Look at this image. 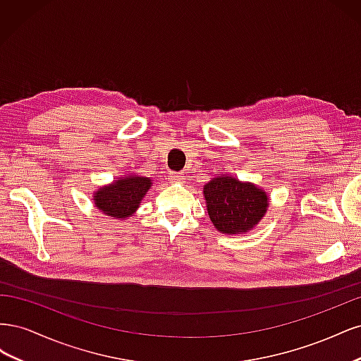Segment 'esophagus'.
I'll return each mask as SVG.
<instances>
[{"label": "esophagus", "instance_id": "esophagus-1", "mask_svg": "<svg viewBox=\"0 0 361 361\" xmlns=\"http://www.w3.org/2000/svg\"><path fill=\"white\" fill-rule=\"evenodd\" d=\"M169 178H170L173 182H180V180H185V174H183V173H176V171H171Z\"/></svg>", "mask_w": 361, "mask_h": 361}]
</instances>
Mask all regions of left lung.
<instances>
[{
  "label": "left lung",
  "instance_id": "8db88e82",
  "mask_svg": "<svg viewBox=\"0 0 361 361\" xmlns=\"http://www.w3.org/2000/svg\"><path fill=\"white\" fill-rule=\"evenodd\" d=\"M207 214L221 233H245L251 231L268 209V195L251 182L235 176H218L203 187Z\"/></svg>",
  "mask_w": 361,
  "mask_h": 361
}]
</instances>
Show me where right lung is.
<instances>
[{"label":"right lung","instance_id":"obj_1","mask_svg":"<svg viewBox=\"0 0 361 361\" xmlns=\"http://www.w3.org/2000/svg\"><path fill=\"white\" fill-rule=\"evenodd\" d=\"M152 187V179L137 174H123L113 183L106 185L93 194L94 206L108 216L117 220L133 215Z\"/></svg>","mask_w":361,"mask_h":361}]
</instances>
